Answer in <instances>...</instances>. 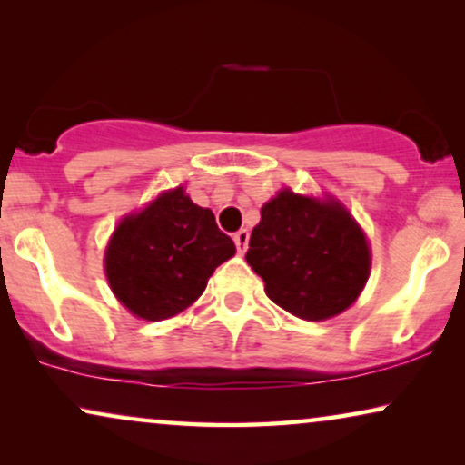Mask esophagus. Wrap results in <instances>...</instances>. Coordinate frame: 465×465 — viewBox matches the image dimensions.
<instances>
[{
	"mask_svg": "<svg viewBox=\"0 0 465 465\" xmlns=\"http://www.w3.org/2000/svg\"><path fill=\"white\" fill-rule=\"evenodd\" d=\"M234 245H237V252L243 253L247 250V241H250V232L245 231V228H241V231L234 232Z\"/></svg>",
	"mask_w": 465,
	"mask_h": 465,
	"instance_id": "esophagus-1",
	"label": "esophagus"
}]
</instances>
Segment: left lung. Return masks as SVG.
Listing matches in <instances>:
<instances>
[{
	"mask_svg": "<svg viewBox=\"0 0 465 465\" xmlns=\"http://www.w3.org/2000/svg\"><path fill=\"white\" fill-rule=\"evenodd\" d=\"M245 260L272 302L309 322L351 307L371 271L364 232L342 205L292 190L260 209Z\"/></svg>",
	"mask_w": 465,
	"mask_h": 465,
	"instance_id": "left-lung-1",
	"label": "left lung"
}]
</instances>
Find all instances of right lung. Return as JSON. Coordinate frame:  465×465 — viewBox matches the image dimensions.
<instances>
[{
  "label": "right lung",
  "mask_w": 465,
  "mask_h": 465,
  "mask_svg": "<svg viewBox=\"0 0 465 465\" xmlns=\"http://www.w3.org/2000/svg\"><path fill=\"white\" fill-rule=\"evenodd\" d=\"M231 256L232 239L213 213L175 188L120 222L105 252V275L131 313L158 322L190 307Z\"/></svg>",
  "instance_id": "add662e5"
}]
</instances>
